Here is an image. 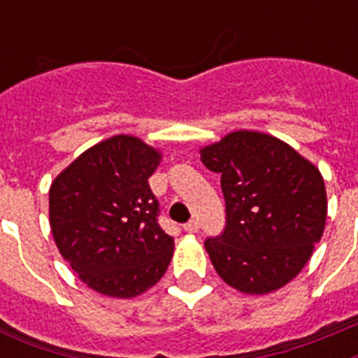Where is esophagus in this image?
<instances>
[{"label": "esophagus", "mask_w": 358, "mask_h": 358, "mask_svg": "<svg viewBox=\"0 0 358 358\" xmlns=\"http://www.w3.org/2000/svg\"><path fill=\"white\" fill-rule=\"evenodd\" d=\"M184 230L185 232H189V234L196 232V230H199V221H196V219H191L189 223L184 224Z\"/></svg>", "instance_id": "1"}]
</instances>
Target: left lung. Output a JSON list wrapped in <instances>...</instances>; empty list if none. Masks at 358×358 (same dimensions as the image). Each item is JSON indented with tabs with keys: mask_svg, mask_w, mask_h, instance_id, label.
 <instances>
[{
	"mask_svg": "<svg viewBox=\"0 0 358 358\" xmlns=\"http://www.w3.org/2000/svg\"><path fill=\"white\" fill-rule=\"evenodd\" d=\"M201 159L221 174L227 224L204 241L224 282L269 294L305 267L327 219L323 176L284 141L239 129L204 146Z\"/></svg>",
	"mask_w": 358,
	"mask_h": 358,
	"instance_id": "left-lung-1",
	"label": "left lung"
}]
</instances>
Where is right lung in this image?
I'll return each instance as SVG.
<instances>
[{
    "instance_id": "add662e5",
    "label": "right lung",
    "mask_w": 358,
    "mask_h": 358,
    "mask_svg": "<svg viewBox=\"0 0 358 358\" xmlns=\"http://www.w3.org/2000/svg\"><path fill=\"white\" fill-rule=\"evenodd\" d=\"M162 154L115 135L70 163L50 187V224L59 252L98 294L128 299L152 288L173 258L174 239L157 223L148 178Z\"/></svg>"
}]
</instances>
